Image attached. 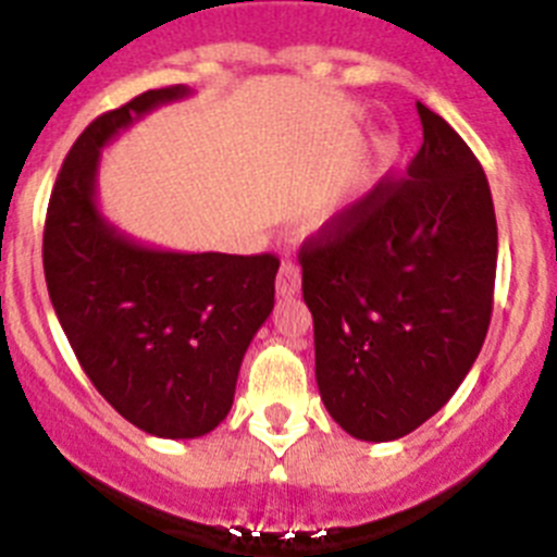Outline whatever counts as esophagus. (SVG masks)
Here are the masks:
<instances>
[{"mask_svg": "<svg viewBox=\"0 0 557 557\" xmlns=\"http://www.w3.org/2000/svg\"><path fill=\"white\" fill-rule=\"evenodd\" d=\"M275 289H278V295H284V298H289V295H295L301 289V270H298V264L284 262L282 268H278Z\"/></svg>", "mask_w": 557, "mask_h": 557, "instance_id": "1", "label": "esophagus"}]
</instances>
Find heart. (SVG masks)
Instances as JSON below:
<instances>
[{
  "label": "heart",
  "mask_w": 557,
  "mask_h": 557,
  "mask_svg": "<svg viewBox=\"0 0 557 557\" xmlns=\"http://www.w3.org/2000/svg\"><path fill=\"white\" fill-rule=\"evenodd\" d=\"M398 156H401V147H398V141L393 139V136H382V139H376V145H373L371 166H368V175L376 178V175L391 172L393 166L398 164Z\"/></svg>",
  "instance_id": "obj_1"
}]
</instances>
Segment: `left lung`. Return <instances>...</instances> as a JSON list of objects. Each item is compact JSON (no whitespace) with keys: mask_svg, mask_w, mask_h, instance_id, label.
Segmentation results:
<instances>
[{"mask_svg":"<svg viewBox=\"0 0 557 557\" xmlns=\"http://www.w3.org/2000/svg\"><path fill=\"white\" fill-rule=\"evenodd\" d=\"M424 145L301 245L314 379L359 441H396L435 416L474 366L496 278L488 178L455 127L418 102Z\"/></svg>","mask_w":557,"mask_h":557,"instance_id":"1","label":"left lung"}]
</instances>
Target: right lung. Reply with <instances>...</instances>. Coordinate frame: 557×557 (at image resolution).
<instances>
[{
    "instance_id": "right-lung-1",
    "label": "right lung",
    "mask_w": 557,
    "mask_h": 557,
    "mask_svg": "<svg viewBox=\"0 0 557 557\" xmlns=\"http://www.w3.org/2000/svg\"><path fill=\"white\" fill-rule=\"evenodd\" d=\"M186 95V86L152 88L97 116L69 150L44 223L47 289L77 362L122 418L172 441L206 435L228 416L278 273L273 253L147 248L97 209L102 147Z\"/></svg>"
}]
</instances>
